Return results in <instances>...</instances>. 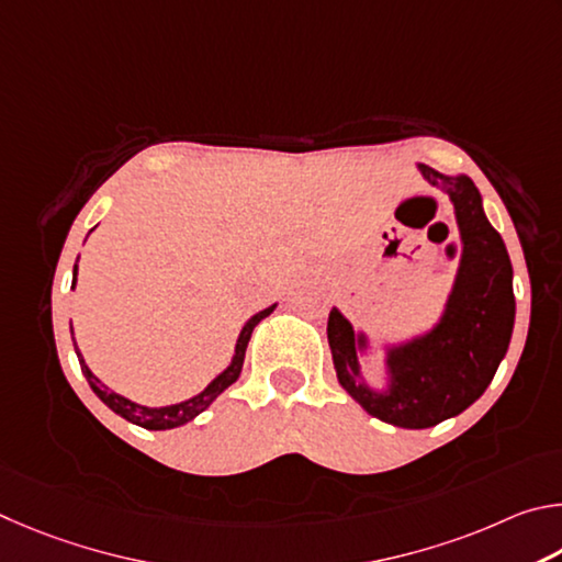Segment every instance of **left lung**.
I'll list each match as a JSON object with an SVG mask.
<instances>
[{
  "mask_svg": "<svg viewBox=\"0 0 562 562\" xmlns=\"http://www.w3.org/2000/svg\"><path fill=\"white\" fill-rule=\"evenodd\" d=\"M429 184L454 204L464 254L445 313L425 336L387 346V387H370L358 352L368 348L338 308L328 316V346L342 390L387 425L427 429L457 417L484 395L504 360L516 321L514 269L501 234L491 226L476 184L467 175H441L417 165Z\"/></svg>",
  "mask_w": 562,
  "mask_h": 562,
  "instance_id": "8db88e82",
  "label": "left lung"
}]
</instances>
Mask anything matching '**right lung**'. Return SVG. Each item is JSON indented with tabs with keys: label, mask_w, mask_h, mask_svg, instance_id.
<instances>
[{
	"label": "right lung",
	"mask_w": 562,
	"mask_h": 562,
	"mask_svg": "<svg viewBox=\"0 0 562 562\" xmlns=\"http://www.w3.org/2000/svg\"><path fill=\"white\" fill-rule=\"evenodd\" d=\"M76 273H78V263H74V283L71 286H76ZM276 308V303L269 308H263L256 313V316H251L249 321H246V326L241 328L239 338H236V348H234V358L229 362V368H226L224 372H220L210 385H206L200 395H194L190 400L184 402H177V405H167V407H143L137 405V402H131L123 395H117V392L108 390L101 380H98L91 370H88L86 360L81 356V350H78L76 346V338H74V350L78 356V362H81V372L88 380V385H91V390L95 392L98 397H101V402L105 407H111L115 415H121L123 419L133 422V425L143 427V429H175V427H182L187 425V422H192L196 415H202V412L212 405V402L222 395V392L234 385L236 378L241 375V366H244V356H246V346H249V338L254 328L259 326V323L271 316ZM71 336H74V326H71Z\"/></svg>",
	"instance_id": "add662e5"
}]
</instances>
